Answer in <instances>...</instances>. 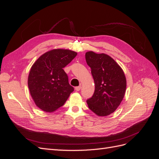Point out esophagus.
I'll return each mask as SVG.
<instances>
[{
	"mask_svg": "<svg viewBox=\"0 0 159 159\" xmlns=\"http://www.w3.org/2000/svg\"><path fill=\"white\" fill-rule=\"evenodd\" d=\"M81 86H78V87H75V89L76 90V91H80V89H81Z\"/></svg>",
	"mask_w": 159,
	"mask_h": 159,
	"instance_id": "obj_1",
	"label": "esophagus"
}]
</instances>
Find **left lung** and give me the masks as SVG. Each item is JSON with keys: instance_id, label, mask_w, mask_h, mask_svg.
<instances>
[{"instance_id": "obj_1", "label": "left lung", "mask_w": 159, "mask_h": 159, "mask_svg": "<svg viewBox=\"0 0 159 159\" xmlns=\"http://www.w3.org/2000/svg\"><path fill=\"white\" fill-rule=\"evenodd\" d=\"M85 60L91 68L95 91L87 100L90 110L98 116L113 113L125 93L127 81L124 72L111 57L105 54L85 53Z\"/></svg>"}]
</instances>
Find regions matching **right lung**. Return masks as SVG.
<instances>
[{
	"label": "right lung",
	"mask_w": 159,
	"mask_h": 159,
	"mask_svg": "<svg viewBox=\"0 0 159 159\" xmlns=\"http://www.w3.org/2000/svg\"><path fill=\"white\" fill-rule=\"evenodd\" d=\"M76 56L70 50L54 49L42 54L32 65L28 85L38 107L51 113L64 105L74 89L63 68Z\"/></svg>",
	"instance_id": "obj_1"
}]
</instances>
